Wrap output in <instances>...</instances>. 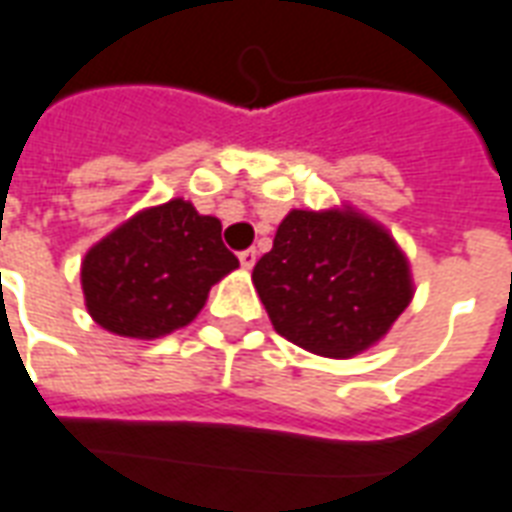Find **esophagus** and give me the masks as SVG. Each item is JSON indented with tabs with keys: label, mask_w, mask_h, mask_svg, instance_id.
Returning a JSON list of instances; mask_svg holds the SVG:
<instances>
[{
	"label": "esophagus",
	"mask_w": 512,
	"mask_h": 512,
	"mask_svg": "<svg viewBox=\"0 0 512 512\" xmlns=\"http://www.w3.org/2000/svg\"><path fill=\"white\" fill-rule=\"evenodd\" d=\"M238 260H241V268H246V271H249V268L257 263V252L255 249H244V252L238 255Z\"/></svg>",
	"instance_id": "1"
}]
</instances>
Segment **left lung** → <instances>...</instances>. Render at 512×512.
I'll use <instances>...</instances> for the list:
<instances>
[{
	"label": "left lung",
	"mask_w": 512,
	"mask_h": 512,
	"mask_svg": "<svg viewBox=\"0 0 512 512\" xmlns=\"http://www.w3.org/2000/svg\"><path fill=\"white\" fill-rule=\"evenodd\" d=\"M252 282L276 333L323 358L374 347L415 295L396 238L352 206L293 208Z\"/></svg>",
	"instance_id": "1"
}]
</instances>
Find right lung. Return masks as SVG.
I'll return each mask as SVG.
<instances>
[{
	"label": "right lung",
	"mask_w": 512,
	"mask_h": 512,
	"mask_svg": "<svg viewBox=\"0 0 512 512\" xmlns=\"http://www.w3.org/2000/svg\"><path fill=\"white\" fill-rule=\"evenodd\" d=\"M238 268L222 222L184 198L138 211L100 238L81 263L92 320L127 339H160L189 325L208 290Z\"/></svg>",
	"instance_id": "1"
}]
</instances>
